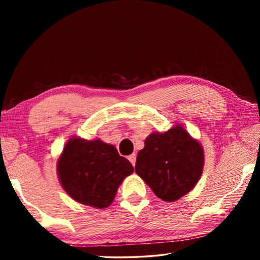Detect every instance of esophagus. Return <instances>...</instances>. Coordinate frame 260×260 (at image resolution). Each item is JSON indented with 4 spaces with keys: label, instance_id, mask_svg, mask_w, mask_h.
Here are the masks:
<instances>
[{
    "label": "esophagus",
    "instance_id": "1",
    "mask_svg": "<svg viewBox=\"0 0 260 260\" xmlns=\"http://www.w3.org/2000/svg\"><path fill=\"white\" fill-rule=\"evenodd\" d=\"M128 160L132 162V165H135V162H136V155L135 153H132L131 156H128Z\"/></svg>",
    "mask_w": 260,
    "mask_h": 260
}]
</instances>
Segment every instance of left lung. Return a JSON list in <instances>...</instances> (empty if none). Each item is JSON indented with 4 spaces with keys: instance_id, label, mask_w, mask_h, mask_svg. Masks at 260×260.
Wrapping results in <instances>:
<instances>
[{
    "instance_id": "obj_1",
    "label": "left lung",
    "mask_w": 260,
    "mask_h": 260,
    "mask_svg": "<svg viewBox=\"0 0 260 260\" xmlns=\"http://www.w3.org/2000/svg\"><path fill=\"white\" fill-rule=\"evenodd\" d=\"M204 167V150L182 125L153 132L144 140L136 158L135 172L155 195L175 202L195 188Z\"/></svg>"
}]
</instances>
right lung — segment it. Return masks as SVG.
Masks as SVG:
<instances>
[{
	"label": "right lung",
	"instance_id": "add662e5",
	"mask_svg": "<svg viewBox=\"0 0 260 260\" xmlns=\"http://www.w3.org/2000/svg\"><path fill=\"white\" fill-rule=\"evenodd\" d=\"M134 172L114 146L96 139H69L57 160L61 187L78 203L105 209L112 203L118 188Z\"/></svg>",
	"mask_w": 260,
	"mask_h": 260
}]
</instances>
